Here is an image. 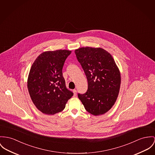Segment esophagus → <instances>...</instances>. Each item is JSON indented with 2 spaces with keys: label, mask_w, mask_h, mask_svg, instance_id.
<instances>
[{
  "label": "esophagus",
  "mask_w": 155,
  "mask_h": 155,
  "mask_svg": "<svg viewBox=\"0 0 155 155\" xmlns=\"http://www.w3.org/2000/svg\"><path fill=\"white\" fill-rule=\"evenodd\" d=\"M73 93L74 96L77 95V90H73Z\"/></svg>",
  "instance_id": "esophagus-1"
}]
</instances>
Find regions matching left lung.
I'll return each mask as SVG.
<instances>
[{
	"instance_id": "8db88e82",
	"label": "left lung",
	"mask_w": 155,
	"mask_h": 155,
	"mask_svg": "<svg viewBox=\"0 0 155 155\" xmlns=\"http://www.w3.org/2000/svg\"><path fill=\"white\" fill-rule=\"evenodd\" d=\"M88 80V90L78 94L85 110L94 116L105 114L119 93L121 75L112 55L101 48L82 47L75 50Z\"/></svg>"
}]
</instances>
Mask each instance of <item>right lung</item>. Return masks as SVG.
Wrapping results in <instances>:
<instances>
[{
	"label": "right lung",
	"mask_w": 155,
	"mask_h": 155,
	"mask_svg": "<svg viewBox=\"0 0 155 155\" xmlns=\"http://www.w3.org/2000/svg\"><path fill=\"white\" fill-rule=\"evenodd\" d=\"M71 53L67 49L45 51L32 65L27 81L28 91L35 107L45 114L62 111L73 95L66 88L62 72Z\"/></svg>",
	"instance_id": "right-lung-1"
}]
</instances>
